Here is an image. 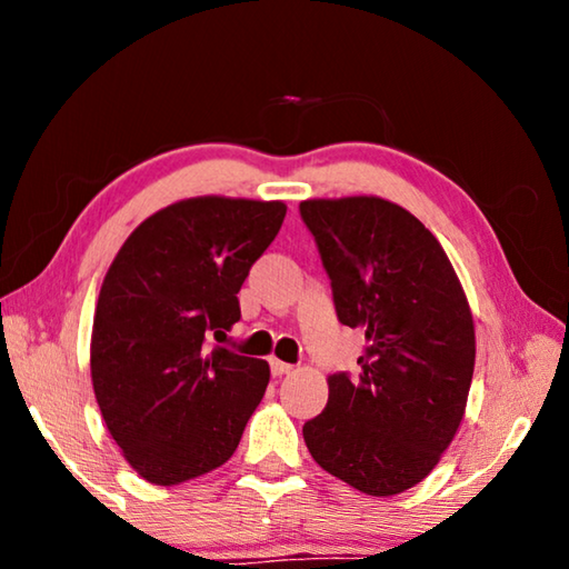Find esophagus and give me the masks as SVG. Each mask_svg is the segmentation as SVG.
<instances>
[{"mask_svg": "<svg viewBox=\"0 0 569 569\" xmlns=\"http://www.w3.org/2000/svg\"><path fill=\"white\" fill-rule=\"evenodd\" d=\"M291 371H293V363L271 359V373H273V377H286V373H291Z\"/></svg>", "mask_w": 569, "mask_h": 569, "instance_id": "1", "label": "esophagus"}]
</instances>
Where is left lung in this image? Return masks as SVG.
I'll use <instances>...</instances> for the list:
<instances>
[{"label": "left lung", "instance_id": "8db88e82", "mask_svg": "<svg viewBox=\"0 0 569 569\" xmlns=\"http://www.w3.org/2000/svg\"><path fill=\"white\" fill-rule=\"evenodd\" d=\"M331 278L336 316L363 329L359 377H329V403L303 423L311 457L371 497L399 495L437 467L465 417L475 321L445 248L383 198L303 200Z\"/></svg>", "mask_w": 569, "mask_h": 569}]
</instances>
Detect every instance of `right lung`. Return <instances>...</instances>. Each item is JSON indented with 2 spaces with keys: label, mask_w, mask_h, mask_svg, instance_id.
Masks as SVG:
<instances>
[{
  "label": "right lung",
  "mask_w": 569,
  "mask_h": 569,
  "mask_svg": "<svg viewBox=\"0 0 569 569\" xmlns=\"http://www.w3.org/2000/svg\"><path fill=\"white\" fill-rule=\"evenodd\" d=\"M283 218L281 200H180L114 256L94 308L92 387L112 439L150 485L226 465L261 403L268 363L210 339L240 321V286Z\"/></svg>",
  "instance_id": "right-lung-1"
}]
</instances>
